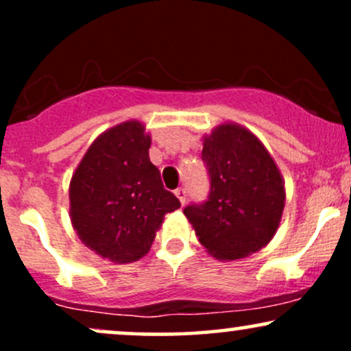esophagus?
<instances>
[{
	"mask_svg": "<svg viewBox=\"0 0 351 351\" xmlns=\"http://www.w3.org/2000/svg\"><path fill=\"white\" fill-rule=\"evenodd\" d=\"M175 195H176V198L180 199L181 204L186 203V189H184V188H178V189H176V191H175Z\"/></svg>",
	"mask_w": 351,
	"mask_h": 351,
	"instance_id": "esophagus-1",
	"label": "esophagus"
}]
</instances>
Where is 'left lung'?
<instances>
[{
  "label": "left lung",
  "instance_id": "obj_1",
  "mask_svg": "<svg viewBox=\"0 0 351 351\" xmlns=\"http://www.w3.org/2000/svg\"><path fill=\"white\" fill-rule=\"evenodd\" d=\"M209 193L183 209L199 243L217 259L234 261L263 249L284 211L282 176L265 147L237 125H219L204 138Z\"/></svg>",
  "mask_w": 351,
  "mask_h": 351
}]
</instances>
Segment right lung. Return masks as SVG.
Returning <instances> with one entry per match:
<instances>
[{"label": "right lung", "instance_id": "1", "mask_svg": "<svg viewBox=\"0 0 351 351\" xmlns=\"http://www.w3.org/2000/svg\"><path fill=\"white\" fill-rule=\"evenodd\" d=\"M150 136L125 122L90 145L71 181V221L79 239L119 264L150 251L167 213L181 204L150 162Z\"/></svg>", "mask_w": 351, "mask_h": 351}]
</instances>
